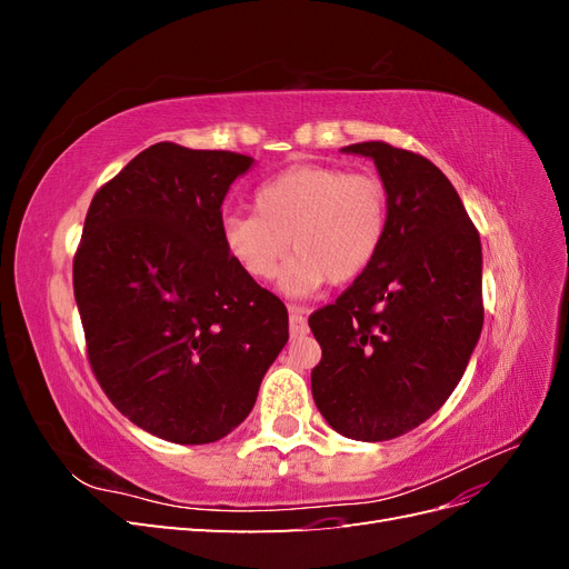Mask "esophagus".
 <instances>
[{"mask_svg": "<svg viewBox=\"0 0 569 569\" xmlns=\"http://www.w3.org/2000/svg\"><path fill=\"white\" fill-rule=\"evenodd\" d=\"M289 330L291 337H303L308 332V322L301 306H289Z\"/></svg>", "mask_w": 569, "mask_h": 569, "instance_id": "esophagus-1", "label": "esophagus"}]
</instances>
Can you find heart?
Here are the masks:
<instances>
[{
    "instance_id": "1",
    "label": "heart",
    "mask_w": 569,
    "mask_h": 569,
    "mask_svg": "<svg viewBox=\"0 0 569 569\" xmlns=\"http://www.w3.org/2000/svg\"><path fill=\"white\" fill-rule=\"evenodd\" d=\"M387 226L389 194L375 173L299 163L256 187L253 216L226 218L222 242L253 280H270L291 247L297 256L282 287L308 295L325 280L347 284L360 278L380 253Z\"/></svg>"
}]
</instances>
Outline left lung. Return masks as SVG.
<instances>
[{
  "label": "left lung",
  "mask_w": 569,
  "mask_h": 569,
  "mask_svg": "<svg viewBox=\"0 0 569 569\" xmlns=\"http://www.w3.org/2000/svg\"><path fill=\"white\" fill-rule=\"evenodd\" d=\"M389 194L372 266L308 318L322 349L313 401L339 435L387 441L422 425L468 368L485 322L481 244L441 170L387 142H358Z\"/></svg>",
  "instance_id": "left-lung-1"
}]
</instances>
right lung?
Masks as SVG:
<instances>
[{"label": "right lung", "instance_id": "obj_1", "mask_svg": "<svg viewBox=\"0 0 569 569\" xmlns=\"http://www.w3.org/2000/svg\"><path fill=\"white\" fill-rule=\"evenodd\" d=\"M251 163L151 144L84 216L73 289L90 368L130 422L166 441L230 435L289 339L284 303L222 242V199Z\"/></svg>", "mask_w": 569, "mask_h": 569}]
</instances>
